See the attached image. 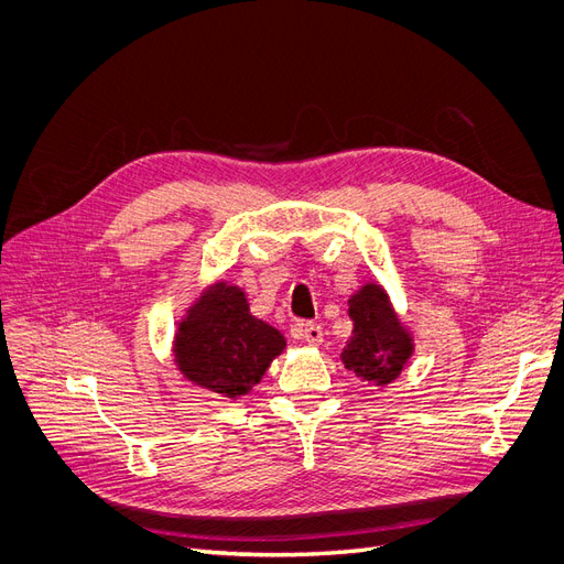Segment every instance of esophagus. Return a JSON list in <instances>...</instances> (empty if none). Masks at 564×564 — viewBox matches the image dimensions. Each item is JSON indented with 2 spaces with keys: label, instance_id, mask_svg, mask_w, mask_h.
Listing matches in <instances>:
<instances>
[{
  "label": "esophagus",
  "instance_id": "esophagus-1",
  "mask_svg": "<svg viewBox=\"0 0 564 564\" xmlns=\"http://www.w3.org/2000/svg\"><path fill=\"white\" fill-rule=\"evenodd\" d=\"M296 335L303 337V340L307 345H322L324 340V330L319 324H312V322H305V324H299L296 326Z\"/></svg>",
  "mask_w": 564,
  "mask_h": 564
}]
</instances>
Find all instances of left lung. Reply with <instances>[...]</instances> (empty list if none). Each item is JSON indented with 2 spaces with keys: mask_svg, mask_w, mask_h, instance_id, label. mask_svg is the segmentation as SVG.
<instances>
[{
  "mask_svg": "<svg viewBox=\"0 0 564 564\" xmlns=\"http://www.w3.org/2000/svg\"><path fill=\"white\" fill-rule=\"evenodd\" d=\"M354 333L343 349V364L377 387L393 381L412 356V337L393 314L384 289L366 284L349 301Z\"/></svg>",
  "mask_w": 564,
  "mask_h": 564,
  "instance_id": "8db88e82",
  "label": "left lung"
}]
</instances>
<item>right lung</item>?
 <instances>
[{
  "label": "right lung",
  "mask_w": 564,
  "mask_h": 564,
  "mask_svg": "<svg viewBox=\"0 0 564 564\" xmlns=\"http://www.w3.org/2000/svg\"><path fill=\"white\" fill-rule=\"evenodd\" d=\"M284 337L254 319L245 291L224 282L210 286L180 322L175 333L177 368L194 384L238 398L259 384Z\"/></svg>",
  "instance_id": "add662e5"
}]
</instances>
